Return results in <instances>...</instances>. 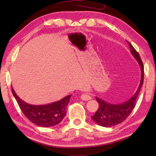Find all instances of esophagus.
Wrapping results in <instances>:
<instances>
[{
    "mask_svg": "<svg viewBox=\"0 0 156 156\" xmlns=\"http://www.w3.org/2000/svg\"><path fill=\"white\" fill-rule=\"evenodd\" d=\"M81 99H82V100H84V101H89V100L91 99V96L89 94L83 93L81 95Z\"/></svg>",
    "mask_w": 156,
    "mask_h": 156,
    "instance_id": "34e87169",
    "label": "esophagus"
}]
</instances>
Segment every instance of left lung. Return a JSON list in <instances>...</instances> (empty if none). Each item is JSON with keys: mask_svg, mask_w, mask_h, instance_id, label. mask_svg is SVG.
<instances>
[{"mask_svg": "<svg viewBox=\"0 0 156 156\" xmlns=\"http://www.w3.org/2000/svg\"><path fill=\"white\" fill-rule=\"evenodd\" d=\"M128 42V41H127ZM129 43L130 50H131V55L135 57L136 61L139 64L141 71V77L139 86L137 91H136L135 94L129 99L128 101L123 102L122 104H110L101 99L100 98L96 97L97 101L99 104V108L95 113L91 119L94 121L97 124L104 127H112L116 126L119 123H122L123 121L126 120L128 116H129L132 111L136 106V101L137 99L138 94L140 92V88H141L143 84H144V65H143L142 60L140 57L132 44L128 42Z\"/></svg>", "mask_w": 156, "mask_h": 156, "instance_id": "1", "label": "left lung"}]
</instances>
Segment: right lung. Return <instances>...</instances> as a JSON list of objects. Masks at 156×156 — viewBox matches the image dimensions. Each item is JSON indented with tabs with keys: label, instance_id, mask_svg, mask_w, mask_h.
<instances>
[{
	"label": "right lung",
	"instance_id": "1",
	"mask_svg": "<svg viewBox=\"0 0 156 156\" xmlns=\"http://www.w3.org/2000/svg\"><path fill=\"white\" fill-rule=\"evenodd\" d=\"M12 93L23 114L32 123L42 127H50L62 121L67 112V106L71 95L59 101L45 105H32L18 97L12 87Z\"/></svg>",
	"mask_w": 156,
	"mask_h": 156
}]
</instances>
